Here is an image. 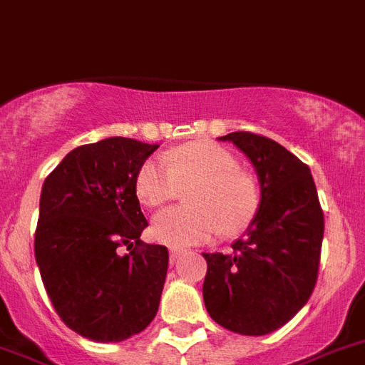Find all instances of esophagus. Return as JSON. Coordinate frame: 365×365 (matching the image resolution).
<instances>
[{
	"label": "esophagus",
	"mask_w": 365,
	"mask_h": 365,
	"mask_svg": "<svg viewBox=\"0 0 365 365\" xmlns=\"http://www.w3.org/2000/svg\"><path fill=\"white\" fill-rule=\"evenodd\" d=\"M183 252H185V250H182V248H170V261L174 262L178 257H182Z\"/></svg>",
	"instance_id": "obj_1"
}]
</instances>
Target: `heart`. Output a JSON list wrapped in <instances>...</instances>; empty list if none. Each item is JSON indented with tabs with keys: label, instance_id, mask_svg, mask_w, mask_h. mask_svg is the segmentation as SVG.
Here are the masks:
<instances>
[{
	"label": "heart",
	"instance_id": "heart-1",
	"mask_svg": "<svg viewBox=\"0 0 365 365\" xmlns=\"http://www.w3.org/2000/svg\"><path fill=\"white\" fill-rule=\"evenodd\" d=\"M191 205L169 207L152 222V237L170 246H191L217 237L235 235L252 224L261 205L257 180L239 167L227 148L195 141L169 156H152L135 174V192L150 207L174 200L180 185H191Z\"/></svg>",
	"mask_w": 365,
	"mask_h": 365
}]
</instances>
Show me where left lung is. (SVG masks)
Returning a JSON list of instances; mask_svg holds the SVG:
<instances>
[{
  "label": "left lung",
  "mask_w": 365,
  "mask_h": 365,
  "mask_svg": "<svg viewBox=\"0 0 365 365\" xmlns=\"http://www.w3.org/2000/svg\"><path fill=\"white\" fill-rule=\"evenodd\" d=\"M250 158L261 183V205L230 253L207 261L204 303L227 331L270 334L309 301L318 281L323 211L310 169L283 145L253 132L222 135Z\"/></svg>",
  "instance_id": "1"
}]
</instances>
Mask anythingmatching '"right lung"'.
Returning <instances> with one entry per match:
<instances>
[{
  "instance_id": "right-lung-1",
  "label": "right lung",
  "mask_w": 365,
  "mask_h": 365,
  "mask_svg": "<svg viewBox=\"0 0 365 365\" xmlns=\"http://www.w3.org/2000/svg\"><path fill=\"white\" fill-rule=\"evenodd\" d=\"M158 145L108 138L71 150L43 182L34 257L56 314L93 341L150 325L169 252L139 239L147 218L135 174Z\"/></svg>"
}]
</instances>
